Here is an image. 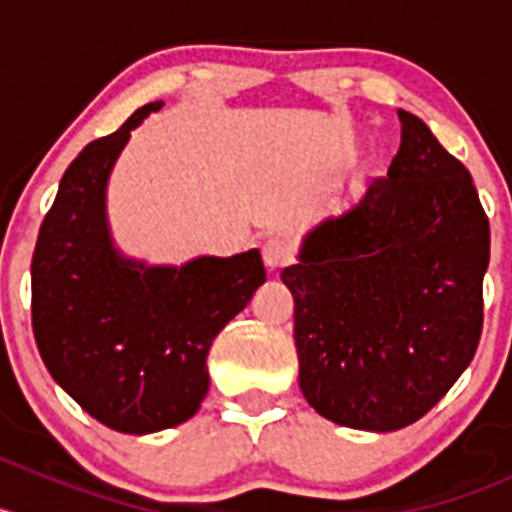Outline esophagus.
Instances as JSON below:
<instances>
[{"label":"esophagus","mask_w":512,"mask_h":512,"mask_svg":"<svg viewBox=\"0 0 512 512\" xmlns=\"http://www.w3.org/2000/svg\"><path fill=\"white\" fill-rule=\"evenodd\" d=\"M262 260H265L267 270H282V267H287L294 260L292 245L287 240H282V237H267L262 242Z\"/></svg>","instance_id":"1"}]
</instances>
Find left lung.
Segmentation results:
<instances>
[{
  "mask_svg": "<svg viewBox=\"0 0 512 512\" xmlns=\"http://www.w3.org/2000/svg\"><path fill=\"white\" fill-rule=\"evenodd\" d=\"M389 178L314 227L294 297L299 389L317 414L361 431L426 416L476 356L490 225L471 173L399 111Z\"/></svg>",
  "mask_w": 512,
  "mask_h": 512,
  "instance_id": "8db88e82",
  "label": "left lung"
}]
</instances>
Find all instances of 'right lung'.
Here are the masks:
<instances>
[{"label":"right lung","instance_id":"right-lung-1","mask_svg":"<svg viewBox=\"0 0 512 512\" xmlns=\"http://www.w3.org/2000/svg\"><path fill=\"white\" fill-rule=\"evenodd\" d=\"M163 103L91 141L61 178L32 257V327L56 384L103 426H178L208 394L210 347L265 282L257 250L180 270L133 265L108 242L103 193L118 153Z\"/></svg>","mask_w":512,"mask_h":512}]
</instances>
